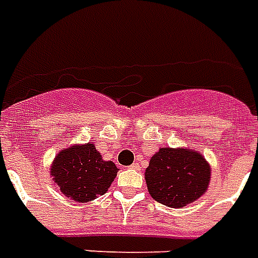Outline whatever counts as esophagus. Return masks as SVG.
<instances>
[{
  "label": "esophagus",
  "instance_id": "1",
  "mask_svg": "<svg viewBox=\"0 0 258 258\" xmlns=\"http://www.w3.org/2000/svg\"><path fill=\"white\" fill-rule=\"evenodd\" d=\"M130 168H133V170H140V168H141V163L140 162L133 163V164L130 166Z\"/></svg>",
  "mask_w": 258,
  "mask_h": 258
}]
</instances>
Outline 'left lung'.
Listing matches in <instances>:
<instances>
[{"label":"left lung","instance_id":"1","mask_svg":"<svg viewBox=\"0 0 258 258\" xmlns=\"http://www.w3.org/2000/svg\"><path fill=\"white\" fill-rule=\"evenodd\" d=\"M145 179L153 199L178 209L205 194L210 181V167L198 152L162 148L151 159Z\"/></svg>","mask_w":258,"mask_h":258}]
</instances>
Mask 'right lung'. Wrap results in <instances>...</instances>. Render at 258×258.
<instances>
[{"instance_id":"add662e5","label":"right lung","mask_w":258,"mask_h":258,"mask_svg":"<svg viewBox=\"0 0 258 258\" xmlns=\"http://www.w3.org/2000/svg\"><path fill=\"white\" fill-rule=\"evenodd\" d=\"M117 171L116 164L105 162L90 142L59 152L53 160L51 175L69 199L84 203L106 194Z\"/></svg>"}]
</instances>
